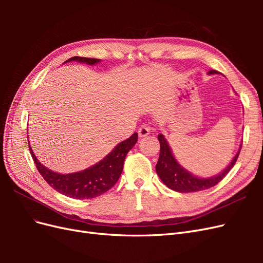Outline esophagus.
Segmentation results:
<instances>
[{
    "label": "esophagus",
    "instance_id": "1",
    "mask_svg": "<svg viewBox=\"0 0 263 263\" xmlns=\"http://www.w3.org/2000/svg\"><path fill=\"white\" fill-rule=\"evenodd\" d=\"M150 132H151V128L148 125H142L138 129V135L139 137H146L150 134Z\"/></svg>",
    "mask_w": 263,
    "mask_h": 263
}]
</instances>
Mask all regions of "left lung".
Instances as JSON below:
<instances>
[{"mask_svg":"<svg viewBox=\"0 0 263 263\" xmlns=\"http://www.w3.org/2000/svg\"><path fill=\"white\" fill-rule=\"evenodd\" d=\"M218 73L219 72L215 70H211L209 72V74ZM158 139L159 142H160V155H159L158 163L156 165V172L166 186L180 193L198 192V191L208 190L214 185H216L232 170L234 164L237 161L238 156H239L241 148L239 147L238 153L235 155L233 160L229 162V164L221 172L216 174V176L202 178L191 173L178 162V160L172 154L171 147L169 146L168 141H166L162 134L158 135Z\"/></svg>","mask_w":263,"mask_h":263,"instance_id":"obj_1","label":"left lung"}]
</instances>
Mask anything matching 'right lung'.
Listing matches in <instances>:
<instances>
[{"instance_id": "1", "label": "right lung", "mask_w": 263, "mask_h": 263, "mask_svg": "<svg viewBox=\"0 0 263 263\" xmlns=\"http://www.w3.org/2000/svg\"><path fill=\"white\" fill-rule=\"evenodd\" d=\"M77 61L86 65L95 66L101 61V59L72 57L65 62ZM138 139V134H133L129 138L117 144L110 153L102 159L101 161L89 166L82 171L73 173H58L47 168L38 161L29 142V153L33 157L39 173L48 184L57 191V192L66 195L68 197L77 198V200H89L104 194L113 187L115 183L121 177L124 161L128 151L136 145Z\"/></svg>"}]
</instances>
